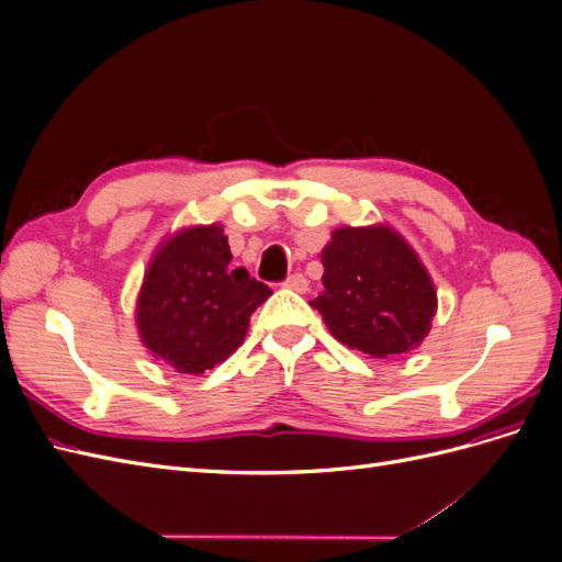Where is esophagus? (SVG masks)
<instances>
[{"label":"esophagus","instance_id":"1","mask_svg":"<svg viewBox=\"0 0 562 562\" xmlns=\"http://www.w3.org/2000/svg\"><path fill=\"white\" fill-rule=\"evenodd\" d=\"M283 285L288 288V291L304 293V291H307V279H304L302 274H293V277H288V279L283 281Z\"/></svg>","mask_w":562,"mask_h":562}]
</instances>
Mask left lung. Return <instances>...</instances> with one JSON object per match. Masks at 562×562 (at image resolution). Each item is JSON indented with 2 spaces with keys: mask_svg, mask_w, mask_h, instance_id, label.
Instances as JSON below:
<instances>
[{
  "mask_svg": "<svg viewBox=\"0 0 562 562\" xmlns=\"http://www.w3.org/2000/svg\"><path fill=\"white\" fill-rule=\"evenodd\" d=\"M323 291L310 300L335 339L370 359L417 349L438 310L413 246L389 225L337 227L321 250Z\"/></svg>",
  "mask_w": 562,
  "mask_h": 562,
  "instance_id": "8db88e82",
  "label": "left lung"
}]
</instances>
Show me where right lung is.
Masks as SVG:
<instances>
[{
  "instance_id": "add662e5",
  "label": "right lung",
  "mask_w": 562,
  "mask_h": 562,
  "mask_svg": "<svg viewBox=\"0 0 562 562\" xmlns=\"http://www.w3.org/2000/svg\"><path fill=\"white\" fill-rule=\"evenodd\" d=\"M229 260L217 223L184 227L159 244L135 300L140 342L157 361L201 375L241 347L250 314L271 291Z\"/></svg>"
}]
</instances>
